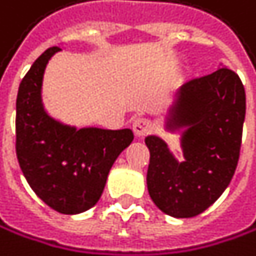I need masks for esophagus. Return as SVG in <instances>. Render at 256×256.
<instances>
[{
  "mask_svg": "<svg viewBox=\"0 0 256 256\" xmlns=\"http://www.w3.org/2000/svg\"><path fill=\"white\" fill-rule=\"evenodd\" d=\"M132 129H134V134L136 136H144L147 132H149L152 129V122L150 120H147V118H142V116H138L132 122Z\"/></svg>",
  "mask_w": 256,
  "mask_h": 256,
  "instance_id": "esophagus-1",
  "label": "esophagus"
}]
</instances>
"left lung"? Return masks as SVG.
Wrapping results in <instances>:
<instances>
[{
	"mask_svg": "<svg viewBox=\"0 0 256 256\" xmlns=\"http://www.w3.org/2000/svg\"><path fill=\"white\" fill-rule=\"evenodd\" d=\"M244 116V86L228 67L180 87L167 129L182 130L184 161H176L161 138H146L147 189L160 210L192 218L221 196L240 160Z\"/></svg>",
	"mask_w": 256,
	"mask_h": 256,
	"instance_id": "obj_1",
	"label": "left lung"
}]
</instances>
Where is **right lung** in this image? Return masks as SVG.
I'll use <instances>...</instances> for the list:
<instances>
[{
	"label": "right lung",
	"instance_id": "add662e5",
	"mask_svg": "<svg viewBox=\"0 0 256 256\" xmlns=\"http://www.w3.org/2000/svg\"><path fill=\"white\" fill-rule=\"evenodd\" d=\"M60 47L32 64L16 96V156L34 192L54 210L75 215L98 202L110 167L134 141L130 129L76 130L50 118L41 102L44 68Z\"/></svg>",
	"mask_w": 256,
	"mask_h": 256
}]
</instances>
